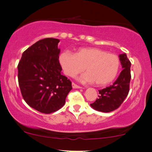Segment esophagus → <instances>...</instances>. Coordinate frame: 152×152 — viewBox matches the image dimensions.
I'll list each match as a JSON object with an SVG mask.
<instances>
[{
	"label": "esophagus",
	"mask_w": 152,
	"mask_h": 152,
	"mask_svg": "<svg viewBox=\"0 0 152 152\" xmlns=\"http://www.w3.org/2000/svg\"><path fill=\"white\" fill-rule=\"evenodd\" d=\"M72 88H81V87L78 86V85L74 83H72Z\"/></svg>",
	"instance_id": "1"
}]
</instances>
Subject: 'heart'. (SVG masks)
I'll list each match as a JSON object with an SVG mask.
<instances>
[{
  "label": "heart",
  "instance_id": "heart-1",
  "mask_svg": "<svg viewBox=\"0 0 152 152\" xmlns=\"http://www.w3.org/2000/svg\"><path fill=\"white\" fill-rule=\"evenodd\" d=\"M59 63L64 74L74 77L86 68V73L80 80L97 86H106L115 80L120 69V58L99 48H81L74 54L63 51L59 56Z\"/></svg>",
  "mask_w": 152,
  "mask_h": 152
}]
</instances>
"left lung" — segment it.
Masks as SVG:
<instances>
[{"label": "left lung", "mask_w": 152, "mask_h": 152, "mask_svg": "<svg viewBox=\"0 0 152 152\" xmlns=\"http://www.w3.org/2000/svg\"><path fill=\"white\" fill-rule=\"evenodd\" d=\"M119 57L123 70L114 83L99 90V98L90 104L94 110L104 113L116 110L121 106L129 94L131 78L130 70L131 63L126 53L120 54Z\"/></svg>", "instance_id": "left-lung-1"}]
</instances>
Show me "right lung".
Masks as SVG:
<instances>
[{
    "instance_id": "right-lung-1",
    "label": "right lung",
    "mask_w": 152,
    "mask_h": 152,
    "mask_svg": "<svg viewBox=\"0 0 152 152\" xmlns=\"http://www.w3.org/2000/svg\"><path fill=\"white\" fill-rule=\"evenodd\" d=\"M59 42L55 38L37 42L23 53L17 66L23 99L31 108L45 114L61 108L72 89V82L61 72Z\"/></svg>"
}]
</instances>
